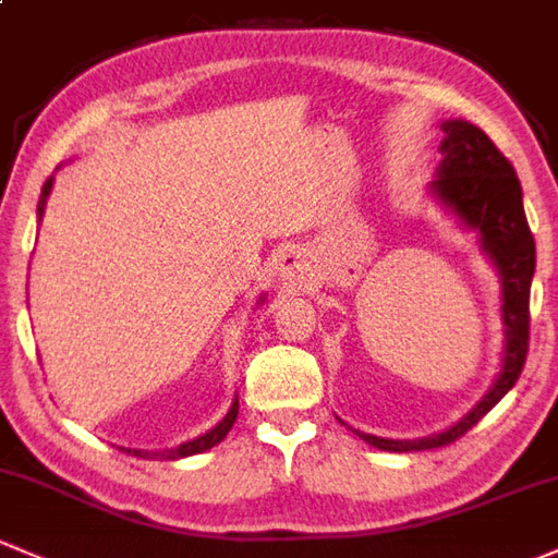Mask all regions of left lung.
I'll return each instance as SVG.
<instances>
[{"instance_id": "left-lung-1", "label": "left lung", "mask_w": 558, "mask_h": 558, "mask_svg": "<svg viewBox=\"0 0 558 558\" xmlns=\"http://www.w3.org/2000/svg\"><path fill=\"white\" fill-rule=\"evenodd\" d=\"M441 130H445V143L439 151L445 161L439 167V178L434 181V191L463 218V223L478 229L484 250L500 271L506 359H502V373L497 375L487 397L445 434L417 441H393L356 430L367 445L388 449V452L447 447L469 434L473 425L511 391L524 369L526 351H530V284L532 274H535V236H532L524 205H521L517 170L476 124L445 122Z\"/></svg>"}]
</instances>
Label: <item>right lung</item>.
I'll return each instance as SVG.
<instances>
[{
    "label": "right lung",
    "instance_id": "1",
    "mask_svg": "<svg viewBox=\"0 0 558 558\" xmlns=\"http://www.w3.org/2000/svg\"><path fill=\"white\" fill-rule=\"evenodd\" d=\"M50 189H52V178H47L45 185H41V196H39V207H37L39 218H41V213H45V202H47V196H50ZM236 412H239V401H233L229 415L215 425L213 430H207L205 436H196L194 441H185V445H181V447L167 449V452H141V449H128V452L141 454V458H146V460H178V458H189V454H196V452H205V449L215 447L218 441L226 439V434L231 430L233 421H236Z\"/></svg>",
    "mask_w": 558,
    "mask_h": 558
}]
</instances>
